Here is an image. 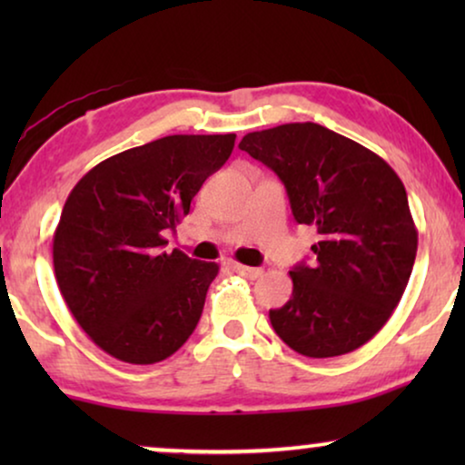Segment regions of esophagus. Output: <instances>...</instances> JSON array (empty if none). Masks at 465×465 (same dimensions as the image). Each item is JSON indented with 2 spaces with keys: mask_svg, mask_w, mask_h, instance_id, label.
<instances>
[{
  "mask_svg": "<svg viewBox=\"0 0 465 465\" xmlns=\"http://www.w3.org/2000/svg\"><path fill=\"white\" fill-rule=\"evenodd\" d=\"M232 269L237 271L241 277L250 279V282H253V279H258L260 275H262V269H253V266H245V264H234Z\"/></svg>",
  "mask_w": 465,
  "mask_h": 465,
  "instance_id": "esophagus-1",
  "label": "esophagus"
}]
</instances>
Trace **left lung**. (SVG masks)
<instances>
[{
    "label": "left lung",
    "mask_w": 465,
    "mask_h": 465,
    "mask_svg": "<svg viewBox=\"0 0 465 465\" xmlns=\"http://www.w3.org/2000/svg\"><path fill=\"white\" fill-rule=\"evenodd\" d=\"M241 150L275 171L298 224L315 226V264L290 271L292 298L271 311L279 339L307 358L364 345L402 298L417 256L404 183L379 154L315 123L253 131Z\"/></svg>",
    "instance_id": "1"
}]
</instances>
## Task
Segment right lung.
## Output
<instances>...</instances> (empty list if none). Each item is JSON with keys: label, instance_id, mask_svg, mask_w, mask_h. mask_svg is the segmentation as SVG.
<instances>
[{"label": "right lung", "instance_id": "obj_1", "mask_svg": "<svg viewBox=\"0 0 465 465\" xmlns=\"http://www.w3.org/2000/svg\"><path fill=\"white\" fill-rule=\"evenodd\" d=\"M228 135H169L105 158L69 193L53 237L63 301L94 345L126 364L173 355L201 320L215 262L164 252Z\"/></svg>", "mask_w": 465, "mask_h": 465}]
</instances>
